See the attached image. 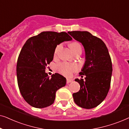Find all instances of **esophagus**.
I'll list each match as a JSON object with an SVG mask.
<instances>
[{
	"instance_id": "esophagus-1",
	"label": "esophagus",
	"mask_w": 129,
	"mask_h": 129,
	"mask_svg": "<svg viewBox=\"0 0 129 129\" xmlns=\"http://www.w3.org/2000/svg\"><path fill=\"white\" fill-rule=\"evenodd\" d=\"M72 79H67V80H66V83L68 84H69V83H71L72 82Z\"/></svg>"
}]
</instances>
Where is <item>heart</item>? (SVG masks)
Wrapping results in <instances>:
<instances>
[{
	"label": "heart",
	"instance_id": "b5f03b06",
	"mask_svg": "<svg viewBox=\"0 0 129 129\" xmlns=\"http://www.w3.org/2000/svg\"><path fill=\"white\" fill-rule=\"evenodd\" d=\"M62 43L59 44L56 47L54 50V55H57L59 50L62 48ZM70 47L74 54L76 53H82V47L80 44L77 42H73L70 44ZM57 69L60 73L66 76H70L73 72L77 70V67L75 64H72L66 62L59 63L57 66Z\"/></svg>",
	"mask_w": 129,
	"mask_h": 129
}]
</instances>
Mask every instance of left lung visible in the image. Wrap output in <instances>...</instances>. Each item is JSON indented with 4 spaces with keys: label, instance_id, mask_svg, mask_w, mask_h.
Returning <instances> with one entry per match:
<instances>
[{
    "label": "left lung",
    "instance_id": "obj_1",
    "mask_svg": "<svg viewBox=\"0 0 129 129\" xmlns=\"http://www.w3.org/2000/svg\"><path fill=\"white\" fill-rule=\"evenodd\" d=\"M73 39L83 46L86 61L79 75L85 78L75 81L80 89L73 94L74 101L79 107L93 109L105 100L110 86L112 63L105 43L86 31H68Z\"/></svg>",
    "mask_w": 129,
    "mask_h": 129
}]
</instances>
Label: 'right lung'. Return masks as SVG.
Here are the masks:
<instances>
[{
	"instance_id": "right-lung-1",
	"label": "right lung",
	"mask_w": 129,
	"mask_h": 129,
	"mask_svg": "<svg viewBox=\"0 0 129 129\" xmlns=\"http://www.w3.org/2000/svg\"><path fill=\"white\" fill-rule=\"evenodd\" d=\"M72 39L66 32L43 31L29 38L23 46L17 62V83L22 97L32 107L52 105L56 91L66 85L64 77L55 73L49 78L45 69L53 59L57 45Z\"/></svg>"
}]
</instances>
